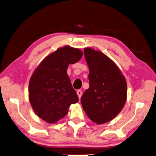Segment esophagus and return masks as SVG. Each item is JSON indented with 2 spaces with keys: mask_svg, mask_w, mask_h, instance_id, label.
<instances>
[{
  "mask_svg": "<svg viewBox=\"0 0 156 156\" xmlns=\"http://www.w3.org/2000/svg\"><path fill=\"white\" fill-rule=\"evenodd\" d=\"M77 94H78V98L80 99L81 98V96H82V94H83V92L81 91L80 90H77Z\"/></svg>",
  "mask_w": 156,
  "mask_h": 156,
  "instance_id": "obj_1",
  "label": "esophagus"
}]
</instances>
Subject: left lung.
Here are the masks:
<instances>
[{
    "mask_svg": "<svg viewBox=\"0 0 156 156\" xmlns=\"http://www.w3.org/2000/svg\"><path fill=\"white\" fill-rule=\"evenodd\" d=\"M89 67L90 87L81 97V104L88 118L98 125L113 120L127 99V82L114 62L100 51L84 50Z\"/></svg>",
    "mask_w": 156,
    "mask_h": 156,
    "instance_id": "left-lung-1",
    "label": "left lung"
}]
</instances>
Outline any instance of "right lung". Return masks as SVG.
<instances>
[{
    "label": "right lung",
    "mask_w": 156,
    "mask_h": 156,
    "mask_svg": "<svg viewBox=\"0 0 156 156\" xmlns=\"http://www.w3.org/2000/svg\"><path fill=\"white\" fill-rule=\"evenodd\" d=\"M83 52L70 46L60 48L47 56L32 74L29 98L36 114L48 123H55L67 114L78 97L67 75L69 65L81 59Z\"/></svg>",
    "instance_id": "add662e5"
}]
</instances>
